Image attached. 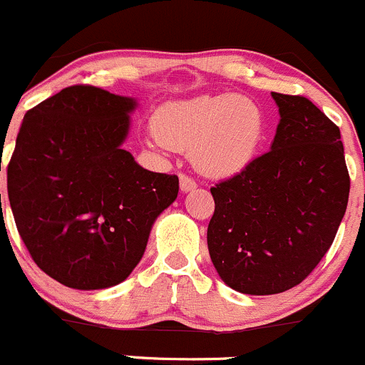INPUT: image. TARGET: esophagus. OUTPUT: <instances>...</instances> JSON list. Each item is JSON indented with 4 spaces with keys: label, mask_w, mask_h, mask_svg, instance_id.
I'll return each mask as SVG.
<instances>
[{
    "label": "esophagus",
    "mask_w": 365,
    "mask_h": 365,
    "mask_svg": "<svg viewBox=\"0 0 365 365\" xmlns=\"http://www.w3.org/2000/svg\"><path fill=\"white\" fill-rule=\"evenodd\" d=\"M197 187L196 180L190 178L189 175H185V173H180V189L183 190V192H190V190H194Z\"/></svg>",
    "instance_id": "obj_1"
}]
</instances>
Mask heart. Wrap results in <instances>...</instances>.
Here are the masks:
<instances>
[{"mask_svg":"<svg viewBox=\"0 0 365 365\" xmlns=\"http://www.w3.org/2000/svg\"><path fill=\"white\" fill-rule=\"evenodd\" d=\"M150 145L190 150L201 173L230 176L256 157L264 134L261 109L238 95H201L169 102L153 116Z\"/></svg>","mask_w":365,"mask_h":365,"instance_id":"b5f03b06","label":"heart"}]
</instances>
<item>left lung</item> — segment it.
<instances>
[{
	"instance_id": "left-lung-1",
	"label": "left lung",
	"mask_w": 365,
	"mask_h": 365,
	"mask_svg": "<svg viewBox=\"0 0 365 365\" xmlns=\"http://www.w3.org/2000/svg\"><path fill=\"white\" fill-rule=\"evenodd\" d=\"M272 97L281 121L270 152L210 189V257L245 295L300 284L332 245L349 196L339 127L302 95Z\"/></svg>"
}]
</instances>
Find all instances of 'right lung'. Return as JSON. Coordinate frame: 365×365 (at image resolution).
Wrapping results in <instances>:
<instances>
[{
    "instance_id": "right-lung-1",
    "label": "right lung",
    "mask_w": 365,
    "mask_h": 365,
    "mask_svg": "<svg viewBox=\"0 0 365 365\" xmlns=\"http://www.w3.org/2000/svg\"><path fill=\"white\" fill-rule=\"evenodd\" d=\"M134 98L73 84L26 113L6 168L9 201L31 259L76 289L120 284L178 196V176L121 148Z\"/></svg>"
}]
</instances>
